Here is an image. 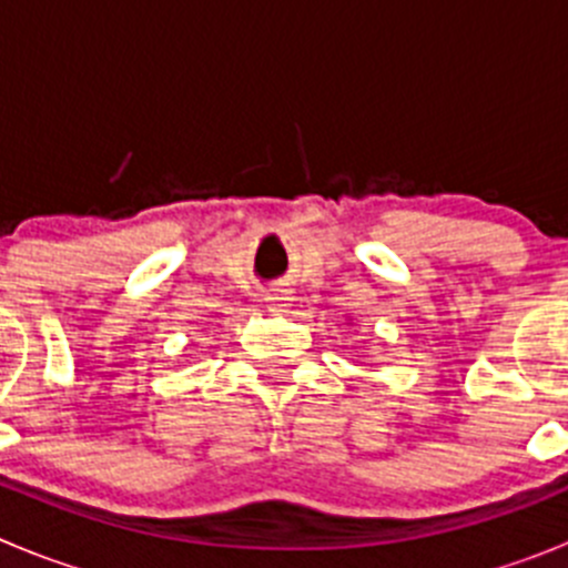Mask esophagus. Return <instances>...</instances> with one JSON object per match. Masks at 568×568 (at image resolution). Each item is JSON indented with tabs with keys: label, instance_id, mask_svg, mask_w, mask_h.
<instances>
[{
	"label": "esophagus",
	"instance_id": "34e87169",
	"mask_svg": "<svg viewBox=\"0 0 568 568\" xmlns=\"http://www.w3.org/2000/svg\"><path fill=\"white\" fill-rule=\"evenodd\" d=\"M264 301H267L270 312H287V306H290V295L287 293H270Z\"/></svg>",
	"mask_w": 568,
	"mask_h": 568
}]
</instances>
